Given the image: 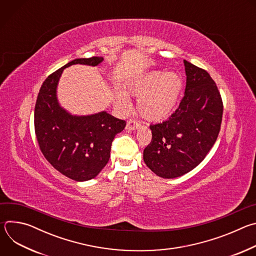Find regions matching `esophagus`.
<instances>
[{"label": "esophagus", "instance_id": "obj_1", "mask_svg": "<svg viewBox=\"0 0 256 256\" xmlns=\"http://www.w3.org/2000/svg\"><path fill=\"white\" fill-rule=\"evenodd\" d=\"M140 128V124L138 122H136L134 120H130L126 124V130H136Z\"/></svg>", "mask_w": 256, "mask_h": 256}]
</instances>
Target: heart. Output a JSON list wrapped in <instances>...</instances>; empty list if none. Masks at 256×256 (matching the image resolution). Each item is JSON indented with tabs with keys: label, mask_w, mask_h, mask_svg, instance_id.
Returning <instances> with one entry per match:
<instances>
[{
	"label": "heart",
	"mask_w": 256,
	"mask_h": 256,
	"mask_svg": "<svg viewBox=\"0 0 256 256\" xmlns=\"http://www.w3.org/2000/svg\"><path fill=\"white\" fill-rule=\"evenodd\" d=\"M182 88L184 82L177 72H154L132 82L128 86V93L138 99V109L142 118L150 122H161L175 110ZM114 101L124 114L132 109V101L124 91L116 92Z\"/></svg>",
	"instance_id": "heart-1"
}]
</instances>
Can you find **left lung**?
I'll return each instance as SVG.
<instances>
[{
  "label": "left lung",
  "instance_id": "8db88e82",
  "mask_svg": "<svg viewBox=\"0 0 256 256\" xmlns=\"http://www.w3.org/2000/svg\"><path fill=\"white\" fill-rule=\"evenodd\" d=\"M186 87L176 112L151 124L152 140L144 161L156 175L170 179L194 169L214 146L221 128L223 102L208 72L184 60Z\"/></svg>",
  "mask_w": 256,
  "mask_h": 256
}]
</instances>
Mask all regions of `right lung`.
Listing matches in <instances>:
<instances>
[{
  "label": "right lung",
  "instance_id": "1",
  "mask_svg": "<svg viewBox=\"0 0 256 256\" xmlns=\"http://www.w3.org/2000/svg\"><path fill=\"white\" fill-rule=\"evenodd\" d=\"M103 60L93 56L68 62L46 79L35 104L34 128L44 156L58 172L76 181H87L100 173L110 157L114 136L126 124L106 112L72 114L58 102V85L66 68L97 66Z\"/></svg>",
  "mask_w": 256,
  "mask_h": 256
}]
</instances>
